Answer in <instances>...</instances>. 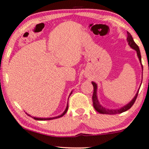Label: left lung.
Returning <instances> with one entry per match:
<instances>
[{
  "mask_svg": "<svg viewBox=\"0 0 149 149\" xmlns=\"http://www.w3.org/2000/svg\"><path fill=\"white\" fill-rule=\"evenodd\" d=\"M127 35H128L127 36L128 44L130 45V47H131L132 49H135V50L136 51L137 57H138L139 62H140V63H141V65H142V71H143V66L142 64V58H141V54H140V51H139L138 45H137V44L135 43L133 37H132L131 34H130L128 32H127ZM142 74H143V72H142ZM92 84H93V88H94V92H93V106H94V108L96 110L97 112H98V113H102V114H107V115H115V114L122 113H123V112H125L126 111H128V109H130V108L132 107V106L134 104L135 100H136L137 95H138L139 90V89H138V91H137V93L135 94V97H133V100H132L129 103H128L127 104H126L125 106H122V107H121L119 108H117V109H109V108H106L104 107V106H103L102 104H100V102H99L98 97H97V84L94 81H92Z\"/></svg>",
  "mask_w": 149,
  "mask_h": 149,
  "instance_id": "8db88e82",
  "label": "left lung"
}]
</instances>
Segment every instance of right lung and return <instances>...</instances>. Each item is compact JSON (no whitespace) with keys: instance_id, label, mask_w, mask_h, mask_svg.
Instances as JSON below:
<instances>
[{"instance_id":"1","label":"right lung","mask_w":149,"mask_h":149,"mask_svg":"<svg viewBox=\"0 0 149 149\" xmlns=\"http://www.w3.org/2000/svg\"><path fill=\"white\" fill-rule=\"evenodd\" d=\"M72 93V91H71L70 94V95H69V97H70V95H71ZM68 99H69V98H68ZM68 104H67V106H66V108H65V111H64L63 113H62L61 115H58V116H56V117H47V118H41V117H32V116H31L30 115H29V114H27V113H26V114H27V115H28V116H30L31 117H32V118L35 119V120H39V121H44V120H51V119H57V118H59V117H61L63 116V115H65V114L66 113V112L68 111Z\"/></svg>"}]
</instances>
